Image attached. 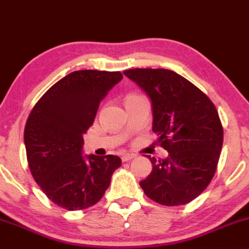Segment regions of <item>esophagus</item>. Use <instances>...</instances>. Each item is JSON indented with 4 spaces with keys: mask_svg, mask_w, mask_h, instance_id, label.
I'll use <instances>...</instances> for the list:
<instances>
[{
    "mask_svg": "<svg viewBox=\"0 0 249 249\" xmlns=\"http://www.w3.org/2000/svg\"><path fill=\"white\" fill-rule=\"evenodd\" d=\"M134 158V154H131V153H125V154H123L122 156V161H128V160H131V159H133Z\"/></svg>",
    "mask_w": 249,
    "mask_h": 249,
    "instance_id": "esophagus-1",
    "label": "esophagus"
}]
</instances>
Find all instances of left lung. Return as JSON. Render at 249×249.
Listing matches in <instances>:
<instances>
[{
    "mask_svg": "<svg viewBox=\"0 0 249 249\" xmlns=\"http://www.w3.org/2000/svg\"><path fill=\"white\" fill-rule=\"evenodd\" d=\"M124 75L152 103V131L168 152L151 158L152 172L139 182L150 199L179 206L205 191L218 166L224 130L211 99L196 85L166 69H131Z\"/></svg>",
    "mask_w": 249,
    "mask_h": 249,
    "instance_id": "left-lung-1",
    "label": "left lung"
}]
</instances>
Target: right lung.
<instances>
[{
	"mask_svg": "<svg viewBox=\"0 0 249 249\" xmlns=\"http://www.w3.org/2000/svg\"><path fill=\"white\" fill-rule=\"evenodd\" d=\"M123 75L119 71H73L41 97L24 128L30 172L45 196L68 211L97 204L122 165L119 157L83 156V134L99 103Z\"/></svg>",
	"mask_w": 249,
	"mask_h": 249,
	"instance_id": "add662e5",
	"label": "right lung"
}]
</instances>
